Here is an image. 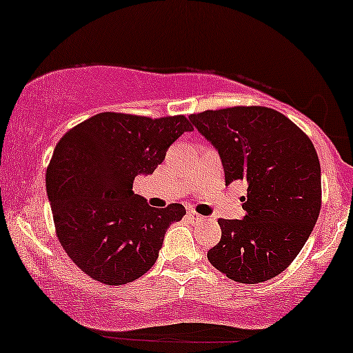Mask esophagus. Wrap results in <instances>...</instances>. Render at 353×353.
Instances as JSON below:
<instances>
[{
  "mask_svg": "<svg viewBox=\"0 0 353 353\" xmlns=\"http://www.w3.org/2000/svg\"><path fill=\"white\" fill-rule=\"evenodd\" d=\"M188 216L190 221H199V219H202V216H199L197 212H194V210H188Z\"/></svg>",
  "mask_w": 353,
  "mask_h": 353,
  "instance_id": "esophagus-1",
  "label": "esophagus"
}]
</instances>
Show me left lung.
I'll list each match as a JSON object with an SVG mask.
<instances>
[{
    "mask_svg": "<svg viewBox=\"0 0 353 353\" xmlns=\"http://www.w3.org/2000/svg\"><path fill=\"white\" fill-rule=\"evenodd\" d=\"M221 154L225 184H247L244 219H219L222 236L209 262L241 283L270 281L287 269L319 219L322 182L309 136L282 112L234 106L190 114Z\"/></svg>",
    "mask_w": 353,
    "mask_h": 353,
    "instance_id": "1",
    "label": "left lung"
}]
</instances>
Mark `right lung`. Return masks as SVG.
<instances>
[{
    "instance_id": "add662e5",
    "label": "right lung",
    "mask_w": 353,
    "mask_h": 353,
    "mask_svg": "<svg viewBox=\"0 0 353 353\" xmlns=\"http://www.w3.org/2000/svg\"><path fill=\"white\" fill-rule=\"evenodd\" d=\"M192 129L182 114L99 112L61 137L46 169V192L59 244L84 274L123 285L154 265L165 230L185 209L151 208L132 182L154 172L169 145Z\"/></svg>"
}]
</instances>
